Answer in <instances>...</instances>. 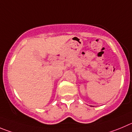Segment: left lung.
<instances>
[{"label": "left lung", "instance_id": "left-lung-1", "mask_svg": "<svg viewBox=\"0 0 132 132\" xmlns=\"http://www.w3.org/2000/svg\"><path fill=\"white\" fill-rule=\"evenodd\" d=\"M91 107H92V106H91Z\"/></svg>", "mask_w": 132, "mask_h": 132}]
</instances>
